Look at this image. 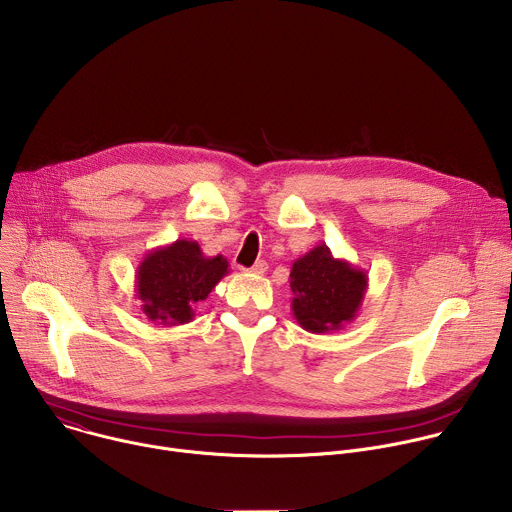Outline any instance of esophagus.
Here are the masks:
<instances>
[{"label": "esophagus", "instance_id": "obj_1", "mask_svg": "<svg viewBox=\"0 0 512 512\" xmlns=\"http://www.w3.org/2000/svg\"><path fill=\"white\" fill-rule=\"evenodd\" d=\"M249 271L255 273V275H263V273L267 271V263H265V261H257Z\"/></svg>", "mask_w": 512, "mask_h": 512}]
</instances>
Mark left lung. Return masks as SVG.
Listing matches in <instances>:
<instances>
[{"instance_id": "8db88e82", "label": "left lung", "mask_w": 512, "mask_h": 512, "mask_svg": "<svg viewBox=\"0 0 512 512\" xmlns=\"http://www.w3.org/2000/svg\"><path fill=\"white\" fill-rule=\"evenodd\" d=\"M289 287L298 324L312 334H326L342 330L358 316L369 275L346 259H336L328 245L320 243L291 265Z\"/></svg>"}]
</instances>
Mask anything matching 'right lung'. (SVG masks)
I'll list each match as a JSON object with an SVG mask.
<instances>
[{
  "label": "right lung",
  "mask_w": 512,
  "mask_h": 512,
  "mask_svg": "<svg viewBox=\"0 0 512 512\" xmlns=\"http://www.w3.org/2000/svg\"><path fill=\"white\" fill-rule=\"evenodd\" d=\"M229 273L223 255L206 257L196 241L178 239L145 253L135 271V296L148 320L164 326L188 324L198 302Z\"/></svg>",
  "instance_id": "1"
}]
</instances>
